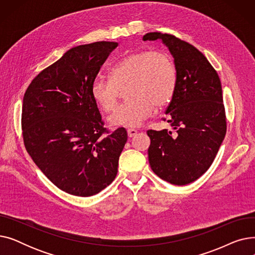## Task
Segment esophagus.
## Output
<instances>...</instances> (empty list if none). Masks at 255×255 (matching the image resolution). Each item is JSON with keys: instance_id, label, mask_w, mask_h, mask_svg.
Segmentation results:
<instances>
[{"instance_id": "34e87169", "label": "esophagus", "mask_w": 255, "mask_h": 255, "mask_svg": "<svg viewBox=\"0 0 255 255\" xmlns=\"http://www.w3.org/2000/svg\"><path fill=\"white\" fill-rule=\"evenodd\" d=\"M127 134H128L129 137L135 136L137 134V130H135V129H128L127 130Z\"/></svg>"}]
</instances>
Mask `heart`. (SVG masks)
I'll return each mask as SVG.
<instances>
[{
    "label": "heart",
    "mask_w": 255,
    "mask_h": 255,
    "mask_svg": "<svg viewBox=\"0 0 255 255\" xmlns=\"http://www.w3.org/2000/svg\"><path fill=\"white\" fill-rule=\"evenodd\" d=\"M111 79L98 76L93 80V98L104 112L117 104L120 90L129 98L109 117L113 126L137 127L155 109L170 101L177 86V71L170 57L161 51L132 52L113 65Z\"/></svg>",
    "instance_id": "heart-1"
}]
</instances>
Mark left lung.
Returning <instances> with one entry per match:
<instances>
[{"label":"left lung","mask_w":255,"mask_h":255,"mask_svg":"<svg viewBox=\"0 0 255 255\" xmlns=\"http://www.w3.org/2000/svg\"><path fill=\"white\" fill-rule=\"evenodd\" d=\"M143 41L161 40L173 58L177 86L166 109L171 130H149V162L162 180L178 186L194 182L209 169L226 133L219 76L193 45L162 33Z\"/></svg>","instance_id":"1"}]
</instances>
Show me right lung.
Listing matches in <instances>:
<instances>
[{"instance_id": "right-lung-1", "label": "right lung", "mask_w": 255, "mask_h": 255, "mask_svg": "<svg viewBox=\"0 0 255 255\" xmlns=\"http://www.w3.org/2000/svg\"><path fill=\"white\" fill-rule=\"evenodd\" d=\"M117 42H94L66 51L40 72L22 100L26 151L59 189L76 196L99 193L116 178L127 141L125 128L110 133L91 93L93 80Z\"/></svg>"}]
</instances>
